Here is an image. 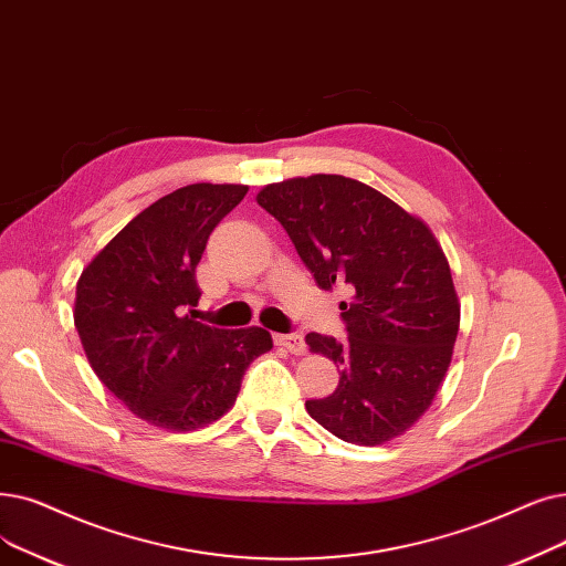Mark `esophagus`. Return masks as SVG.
<instances>
[{
    "mask_svg": "<svg viewBox=\"0 0 566 566\" xmlns=\"http://www.w3.org/2000/svg\"><path fill=\"white\" fill-rule=\"evenodd\" d=\"M275 342L286 352H291L293 356H303L307 352L305 339L301 335H275Z\"/></svg>",
    "mask_w": 566,
    "mask_h": 566,
    "instance_id": "34e87169",
    "label": "esophagus"
}]
</instances>
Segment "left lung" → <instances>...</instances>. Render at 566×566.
Masks as SVG:
<instances>
[{
	"mask_svg": "<svg viewBox=\"0 0 566 566\" xmlns=\"http://www.w3.org/2000/svg\"><path fill=\"white\" fill-rule=\"evenodd\" d=\"M256 203L289 233L324 291L339 303L349 337H305L339 367V386L307 400L312 419L342 441L377 447L430 409L453 358L460 301L430 227L354 178L316 174L265 185Z\"/></svg>",
	"mask_w": 566,
	"mask_h": 566,
	"instance_id": "obj_1",
	"label": "left lung"
}]
</instances>
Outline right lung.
<instances>
[{
  "instance_id": "1",
  "label": "right lung",
  "mask_w": 566,
  "mask_h": 566,
  "mask_svg": "<svg viewBox=\"0 0 566 566\" xmlns=\"http://www.w3.org/2000/svg\"><path fill=\"white\" fill-rule=\"evenodd\" d=\"M248 185L196 182L136 214L78 277L73 324L90 367L138 419L189 432L235 405L250 363L273 349L265 328L196 322V265Z\"/></svg>"
}]
</instances>
